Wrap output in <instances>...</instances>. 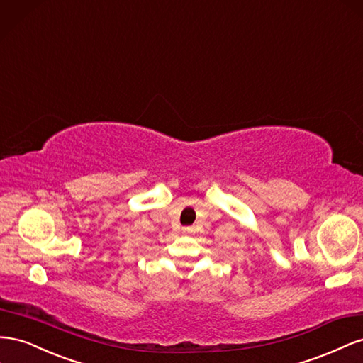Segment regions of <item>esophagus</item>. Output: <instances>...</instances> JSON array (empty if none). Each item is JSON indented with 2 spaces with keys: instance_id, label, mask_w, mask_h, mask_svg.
<instances>
[{
  "instance_id": "esophagus-1",
  "label": "esophagus",
  "mask_w": 363,
  "mask_h": 363,
  "mask_svg": "<svg viewBox=\"0 0 363 363\" xmlns=\"http://www.w3.org/2000/svg\"><path fill=\"white\" fill-rule=\"evenodd\" d=\"M185 234H189L191 230H190V228H184V230H182Z\"/></svg>"
}]
</instances>
